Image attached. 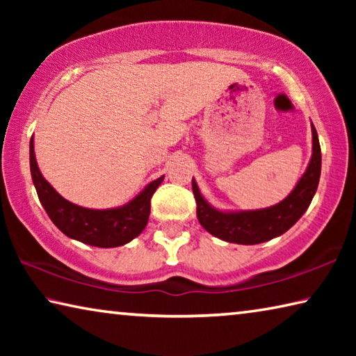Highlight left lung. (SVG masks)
<instances>
[{"label": "left lung", "mask_w": 356, "mask_h": 356, "mask_svg": "<svg viewBox=\"0 0 356 356\" xmlns=\"http://www.w3.org/2000/svg\"><path fill=\"white\" fill-rule=\"evenodd\" d=\"M312 131V155L303 176L281 202L272 207L256 210H220L201 195L196 180H191L196 200V215L201 226L213 237L229 243L257 245L280 237L289 231L308 210L314 197L322 170L321 144L316 127Z\"/></svg>", "instance_id": "8db88e82"}]
</instances>
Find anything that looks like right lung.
Masks as SVG:
<instances>
[{"mask_svg": "<svg viewBox=\"0 0 356 356\" xmlns=\"http://www.w3.org/2000/svg\"><path fill=\"white\" fill-rule=\"evenodd\" d=\"M29 168L39 201L53 225L69 238L99 248H116L140 236L149 221L150 197L165 179L161 176L152 180L124 206L88 209L65 200L42 176L34 154V138L29 141Z\"/></svg>", "mask_w": 356, "mask_h": 356, "instance_id": "right-lung-1", "label": "right lung"}]
</instances>
